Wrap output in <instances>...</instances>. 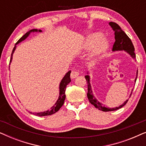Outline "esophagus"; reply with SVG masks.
Masks as SVG:
<instances>
[{
    "label": "esophagus",
    "instance_id": "34e87169",
    "mask_svg": "<svg viewBox=\"0 0 146 146\" xmlns=\"http://www.w3.org/2000/svg\"><path fill=\"white\" fill-rule=\"evenodd\" d=\"M78 75H79V71L77 70H73L71 72L70 77L72 78H76L78 76Z\"/></svg>",
    "mask_w": 146,
    "mask_h": 146
}]
</instances>
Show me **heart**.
<instances>
[{"instance_id":"b5f03b06","label":"heart","mask_w":146,"mask_h":146,"mask_svg":"<svg viewBox=\"0 0 146 146\" xmlns=\"http://www.w3.org/2000/svg\"><path fill=\"white\" fill-rule=\"evenodd\" d=\"M95 43V44L94 43ZM94 45L90 53V58L93 60L96 58L100 54H101L107 48L108 42L106 37L100 36L98 33H94L92 35L90 36L86 40L83 47L84 48H88Z\"/></svg>"}]
</instances>
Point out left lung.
I'll list each match as a JSON object with an SVG mask.
<instances>
[{
  "label": "left lung",
  "instance_id": "left-lung-1",
  "mask_svg": "<svg viewBox=\"0 0 146 146\" xmlns=\"http://www.w3.org/2000/svg\"><path fill=\"white\" fill-rule=\"evenodd\" d=\"M109 25L110 27L112 28L113 31H114V35H115V42L113 45L112 51H119V50H124L129 54L131 56V58L133 59H135V54L134 53V46H133L132 42L130 40V38L127 36L126 34L123 32L120 27L116 24L115 23H113V22H110L109 23ZM137 77V76L135 79V82H136V79ZM85 78L86 80L87 84H88V93L87 96L89 100V102L92 104L98 110L103 111H114L116 110H118L121 108H122L123 106L126 104V103L128 101V100H126L122 104L119 106L118 107L113 108H107L105 106H103L102 104H101L99 101H98L96 98L94 96L92 93V88L90 83V76L86 75L85 76ZM133 90H131V93H132ZM131 94H130L131 96Z\"/></svg>",
  "mask_w": 146,
  "mask_h": 146
}]
</instances>
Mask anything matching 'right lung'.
<instances>
[{
  "label": "right lung",
  "mask_w": 146,
  "mask_h": 146,
  "mask_svg": "<svg viewBox=\"0 0 146 146\" xmlns=\"http://www.w3.org/2000/svg\"><path fill=\"white\" fill-rule=\"evenodd\" d=\"M35 32H39V33H41L42 31L41 30H37V29H33L31 30V31L27 32V33L25 34L23 36H22L21 38H20L14 47V48L13 50V52H12L11 54V60H10V64L12 62V59H13V55L14 52H15L16 48H17V44L23 41L24 40H25L29 36L30 34L31 33H35ZM70 73L71 71H68V72L66 74V75L64 76V78L62 80V81L60 82V93H59V97L58 99L57 100L56 102L55 103V104L52 107H51V108L49 110L43 111V112H38V113H33L35 115H38V116H45V115H50L53 114L58 111L60 110V108L62 106V105L64 104V102L65 98H66V94H65V90H66V86L68 84L71 82V79H70ZM32 113V112H31Z\"/></svg>",
  "instance_id": "obj_1"
}]
</instances>
